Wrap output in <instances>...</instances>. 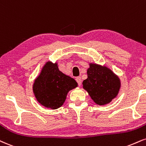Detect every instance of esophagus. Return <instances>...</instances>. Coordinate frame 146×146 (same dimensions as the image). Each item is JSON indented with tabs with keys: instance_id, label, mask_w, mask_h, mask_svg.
<instances>
[{
	"instance_id": "obj_1",
	"label": "esophagus",
	"mask_w": 146,
	"mask_h": 146,
	"mask_svg": "<svg viewBox=\"0 0 146 146\" xmlns=\"http://www.w3.org/2000/svg\"><path fill=\"white\" fill-rule=\"evenodd\" d=\"M75 80H76V82H78V86H80L81 84H82V79H81L80 77H77Z\"/></svg>"
}]
</instances>
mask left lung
<instances>
[{"mask_svg":"<svg viewBox=\"0 0 146 146\" xmlns=\"http://www.w3.org/2000/svg\"><path fill=\"white\" fill-rule=\"evenodd\" d=\"M83 88L96 104L104 105L116 97L120 88L119 78L106 66L90 64Z\"/></svg>","mask_w":146,"mask_h":146,"instance_id":"obj_1","label":"left lung"}]
</instances>
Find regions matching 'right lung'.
Here are the masks:
<instances>
[{
    "label": "right lung",
    "mask_w": 146,
    "mask_h": 146,
    "mask_svg": "<svg viewBox=\"0 0 146 146\" xmlns=\"http://www.w3.org/2000/svg\"><path fill=\"white\" fill-rule=\"evenodd\" d=\"M77 86L74 79L60 71L56 63L48 62L35 80L33 92L38 103L55 110L63 105L68 91Z\"/></svg>",
    "instance_id": "1"
}]
</instances>
